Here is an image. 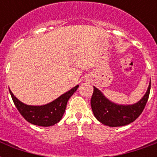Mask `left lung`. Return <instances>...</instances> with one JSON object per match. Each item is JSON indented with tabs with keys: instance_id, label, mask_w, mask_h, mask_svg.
Instances as JSON below:
<instances>
[{
	"instance_id": "8db88e82",
	"label": "left lung",
	"mask_w": 157,
	"mask_h": 157,
	"mask_svg": "<svg viewBox=\"0 0 157 157\" xmlns=\"http://www.w3.org/2000/svg\"><path fill=\"white\" fill-rule=\"evenodd\" d=\"M151 81L143 98L134 104H117L106 98L102 92L94 86L90 104L96 119L109 127L126 125L134 121L140 116L148 99Z\"/></svg>"
}]
</instances>
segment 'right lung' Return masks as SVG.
Segmentation results:
<instances>
[{"label": "right lung", "instance_id": "add662e5", "mask_svg": "<svg viewBox=\"0 0 157 157\" xmlns=\"http://www.w3.org/2000/svg\"><path fill=\"white\" fill-rule=\"evenodd\" d=\"M78 87L79 85H77L52 102L40 106L25 104L18 100L10 90H9L15 107L27 121L38 126L48 127L52 126L60 121L66 109L67 101Z\"/></svg>", "mask_w": 157, "mask_h": 157}]
</instances>
